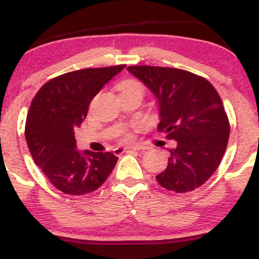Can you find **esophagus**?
Wrapping results in <instances>:
<instances>
[{"mask_svg":"<svg viewBox=\"0 0 259 259\" xmlns=\"http://www.w3.org/2000/svg\"><path fill=\"white\" fill-rule=\"evenodd\" d=\"M138 151V148L135 147H124V148H115L114 150V154L115 156H120V154L123 153H133V152H136Z\"/></svg>","mask_w":259,"mask_h":259,"instance_id":"34e87169","label":"esophagus"}]
</instances>
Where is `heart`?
<instances>
[{
    "label": "heart",
    "instance_id": "heart-1",
    "mask_svg": "<svg viewBox=\"0 0 259 259\" xmlns=\"http://www.w3.org/2000/svg\"><path fill=\"white\" fill-rule=\"evenodd\" d=\"M119 91L120 94H127V92H135L138 91L140 94H144V86L141 85V82H139L138 80L134 79H127L121 81L119 84ZM132 136L129 134H125L123 136V141H130Z\"/></svg>",
    "mask_w": 259,
    "mask_h": 259
}]
</instances>
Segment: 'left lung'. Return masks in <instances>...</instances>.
Wrapping results in <instances>:
<instances>
[{
    "instance_id": "obj_1",
    "label": "left lung",
    "mask_w": 259,
    "mask_h": 259,
    "mask_svg": "<svg viewBox=\"0 0 259 259\" xmlns=\"http://www.w3.org/2000/svg\"><path fill=\"white\" fill-rule=\"evenodd\" d=\"M126 69L158 101L157 130L177 141L169 150L168 167L156 177L158 184L177 194L203 185L221 164L230 135L218 92L208 80L187 70L151 65Z\"/></svg>"
}]
</instances>
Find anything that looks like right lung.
Here are the masks:
<instances>
[{
  "label": "right lung",
  "instance_id": "obj_1",
  "mask_svg": "<svg viewBox=\"0 0 259 259\" xmlns=\"http://www.w3.org/2000/svg\"><path fill=\"white\" fill-rule=\"evenodd\" d=\"M125 68H86L47 81L32 100L25 121V139L35 164L59 191L80 196L95 191L117 164L112 152L76 150L74 130L88 115L101 89Z\"/></svg>",
  "mask_w": 259,
  "mask_h": 259
}]
</instances>
